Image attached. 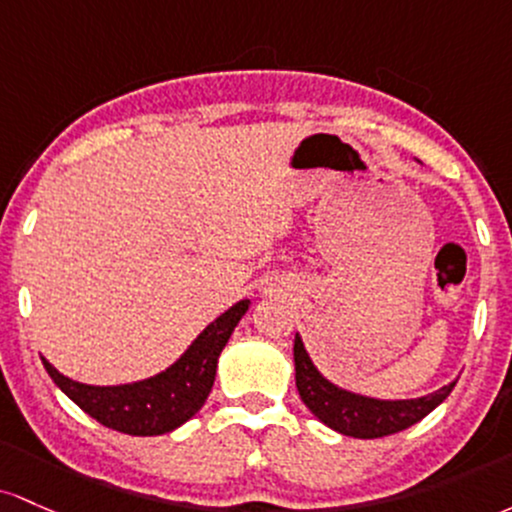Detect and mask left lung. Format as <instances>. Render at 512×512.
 <instances>
[{
    "label": "left lung",
    "mask_w": 512,
    "mask_h": 512,
    "mask_svg": "<svg viewBox=\"0 0 512 512\" xmlns=\"http://www.w3.org/2000/svg\"><path fill=\"white\" fill-rule=\"evenodd\" d=\"M295 382L304 406L324 426L360 440L384 438V435L413 426L426 418L435 406H440L457 384L455 380L438 392L418 396V399H375V396L355 394L321 375L309 358L300 333H295Z\"/></svg>",
    "instance_id": "left-lung-1"
}]
</instances>
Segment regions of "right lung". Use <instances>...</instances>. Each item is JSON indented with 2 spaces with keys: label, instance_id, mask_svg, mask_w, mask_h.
<instances>
[{
  "label": "right lung",
  "instance_id": "1",
  "mask_svg": "<svg viewBox=\"0 0 512 512\" xmlns=\"http://www.w3.org/2000/svg\"><path fill=\"white\" fill-rule=\"evenodd\" d=\"M249 304L251 300L232 304L227 312H222L200 331V336L176 363L147 380L96 387V384L70 380L45 358L43 365L57 387L101 426L118 430V433L140 435V438L171 433L191 421L205 404L215 382L222 348L227 346L241 317L249 312Z\"/></svg>",
  "mask_w": 512,
  "mask_h": 512
}]
</instances>
